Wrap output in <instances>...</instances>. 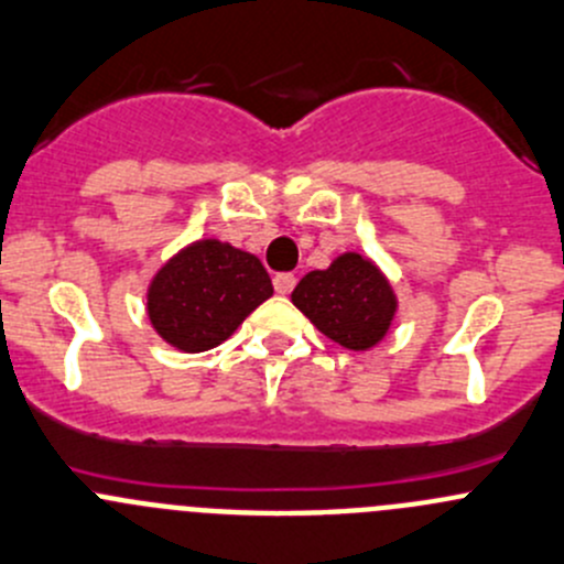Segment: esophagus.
<instances>
[{
	"mask_svg": "<svg viewBox=\"0 0 564 564\" xmlns=\"http://www.w3.org/2000/svg\"><path fill=\"white\" fill-rule=\"evenodd\" d=\"M294 283H297V278H294L292 272H278L275 281H272V286H275L278 294H292Z\"/></svg>",
	"mask_w": 564,
	"mask_h": 564,
	"instance_id": "obj_1",
	"label": "esophagus"
}]
</instances>
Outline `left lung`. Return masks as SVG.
<instances>
[{
  "label": "left lung",
  "mask_w": 564,
  "mask_h": 564,
  "mask_svg": "<svg viewBox=\"0 0 564 564\" xmlns=\"http://www.w3.org/2000/svg\"><path fill=\"white\" fill-rule=\"evenodd\" d=\"M292 303L319 333L364 352L391 327L397 294L380 267L360 253H341L327 270H314L294 286Z\"/></svg>",
  "instance_id": "obj_1"
}]
</instances>
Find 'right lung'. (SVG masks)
<instances>
[{
    "mask_svg": "<svg viewBox=\"0 0 564 564\" xmlns=\"http://www.w3.org/2000/svg\"><path fill=\"white\" fill-rule=\"evenodd\" d=\"M272 297V281L253 253L200 239L178 250L149 286V319L171 347L206 352Z\"/></svg>",
    "mask_w": 564,
    "mask_h": 564,
    "instance_id": "add662e5",
    "label": "right lung"
}]
</instances>
